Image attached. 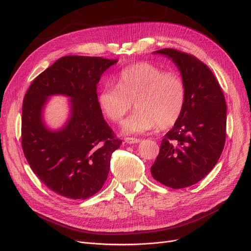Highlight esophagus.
<instances>
[{
  "instance_id": "34e87169",
  "label": "esophagus",
  "mask_w": 251,
  "mask_h": 251,
  "mask_svg": "<svg viewBox=\"0 0 251 251\" xmlns=\"http://www.w3.org/2000/svg\"><path fill=\"white\" fill-rule=\"evenodd\" d=\"M139 141H140V139L134 138V137H127V138H125V142H127L129 144H135V143H138Z\"/></svg>"
}]
</instances>
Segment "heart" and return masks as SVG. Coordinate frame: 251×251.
Instances as JSON below:
<instances>
[{
	"label": "heart",
	"instance_id": "b5f03b06",
	"mask_svg": "<svg viewBox=\"0 0 251 251\" xmlns=\"http://www.w3.org/2000/svg\"><path fill=\"white\" fill-rule=\"evenodd\" d=\"M98 102L114 123L120 122L134 102L137 111L124 121L123 132L144 133L155 126L163 130L177 123L185 107L186 86L177 73L141 62L122 70L118 85H104Z\"/></svg>",
	"mask_w": 251,
	"mask_h": 251
}]
</instances>
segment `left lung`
I'll list each match as a JSON object with an SVG mask.
<instances>
[{
	"instance_id": "1",
	"label": "left lung",
	"mask_w": 251,
	"mask_h": 251,
	"mask_svg": "<svg viewBox=\"0 0 251 251\" xmlns=\"http://www.w3.org/2000/svg\"><path fill=\"white\" fill-rule=\"evenodd\" d=\"M153 54L177 66L186 86V102L162 140L151 175L168 187L185 188L203 179L220 159L226 140V100L213 72L194 56L173 49Z\"/></svg>"
}]
</instances>
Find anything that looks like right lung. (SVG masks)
Here are the masks:
<instances>
[{"instance_id": "add662e5", "label": "right lung", "mask_w": 251, "mask_h": 251, "mask_svg": "<svg viewBox=\"0 0 251 251\" xmlns=\"http://www.w3.org/2000/svg\"><path fill=\"white\" fill-rule=\"evenodd\" d=\"M118 60L65 56L39 74L22 105V149L34 174L47 187L71 200H86L107 180L112 153L122 141L104 121L97 88L102 73ZM52 95L71 99L69 120L57 130L44 123Z\"/></svg>"}]
</instances>
